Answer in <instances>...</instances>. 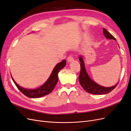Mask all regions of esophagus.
Segmentation results:
<instances>
[{
  "label": "esophagus",
  "instance_id": "1",
  "mask_svg": "<svg viewBox=\"0 0 131 131\" xmlns=\"http://www.w3.org/2000/svg\"><path fill=\"white\" fill-rule=\"evenodd\" d=\"M73 61H74V58L73 57L72 55H70V56H69L68 58H67V61H68V62H73Z\"/></svg>",
  "mask_w": 131,
  "mask_h": 131
}]
</instances>
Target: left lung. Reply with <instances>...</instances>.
<instances>
[{"instance_id":"1","label":"left lung","mask_w":131,"mask_h":131,"mask_svg":"<svg viewBox=\"0 0 131 131\" xmlns=\"http://www.w3.org/2000/svg\"><path fill=\"white\" fill-rule=\"evenodd\" d=\"M103 34L107 39H113L116 40L113 35L111 34L106 29L103 28ZM79 60L80 61V72L79 74V82L86 92L93 94H104L110 92L117 86L118 83L113 86L109 87V88H105V87L102 86L97 84L91 80L89 77L85 67L84 63L81 57H79Z\"/></svg>"}]
</instances>
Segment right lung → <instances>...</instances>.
<instances>
[{"label": "right lung", "mask_w": 131, "mask_h": 131, "mask_svg": "<svg viewBox=\"0 0 131 131\" xmlns=\"http://www.w3.org/2000/svg\"><path fill=\"white\" fill-rule=\"evenodd\" d=\"M66 65V61L65 59L63 60L61 62L58 63L55 66L48 80L46 81L44 84L37 89H25L17 84L13 78H12V79H13L15 84L17 86V88L19 89V90L23 94H25L26 96L33 98L41 97L50 93L53 91L58 80V73L59 72V71L64 68Z\"/></svg>", "instance_id": "add662e5"}]
</instances>
